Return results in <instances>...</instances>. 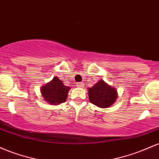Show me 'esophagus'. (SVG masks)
<instances>
[{"mask_svg":"<svg viewBox=\"0 0 159 159\" xmlns=\"http://www.w3.org/2000/svg\"><path fill=\"white\" fill-rule=\"evenodd\" d=\"M77 86H79V87H83V83H77Z\"/></svg>","mask_w":159,"mask_h":159,"instance_id":"esophagus-1","label":"esophagus"}]
</instances>
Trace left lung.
<instances>
[{"mask_svg":"<svg viewBox=\"0 0 159 159\" xmlns=\"http://www.w3.org/2000/svg\"><path fill=\"white\" fill-rule=\"evenodd\" d=\"M89 101L100 108H107L116 101L118 98L116 89L100 80L92 88H89Z\"/></svg>","mask_w":159,"mask_h":159,"instance_id":"obj_1","label":"left lung"}]
</instances>
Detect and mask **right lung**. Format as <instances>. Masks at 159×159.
Masks as SVG:
<instances>
[{
	"mask_svg": "<svg viewBox=\"0 0 159 159\" xmlns=\"http://www.w3.org/2000/svg\"><path fill=\"white\" fill-rule=\"evenodd\" d=\"M70 87L64 85L63 82L55 76L49 83L40 88L41 96L49 104L58 105L67 100Z\"/></svg>",
	"mask_w": 159,
	"mask_h": 159,
	"instance_id": "1",
	"label": "right lung"
}]
</instances>
